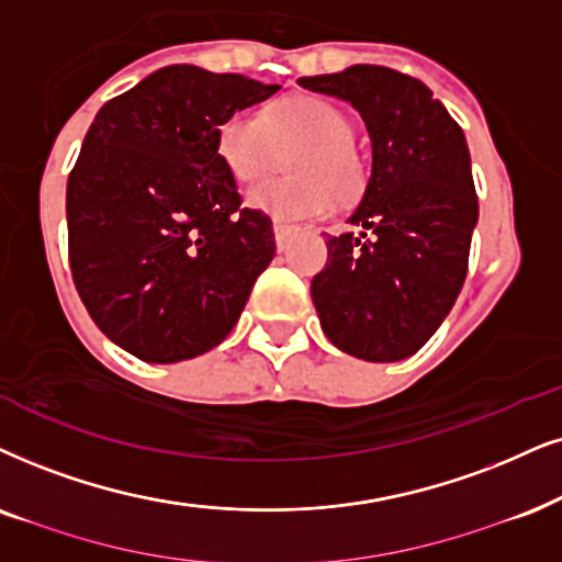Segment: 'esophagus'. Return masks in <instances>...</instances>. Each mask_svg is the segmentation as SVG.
I'll return each instance as SVG.
<instances>
[{
  "instance_id": "1",
  "label": "esophagus",
  "mask_w": 562,
  "mask_h": 562,
  "mask_svg": "<svg viewBox=\"0 0 562 562\" xmlns=\"http://www.w3.org/2000/svg\"><path fill=\"white\" fill-rule=\"evenodd\" d=\"M272 231H274V244H277V251H285L288 244H290V236H293V228H290V225L274 223V225H272Z\"/></svg>"
}]
</instances>
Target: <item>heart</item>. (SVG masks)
Returning a JSON list of instances; mask_svg holds the SVG:
<instances>
[{"label":"heart","instance_id":"obj_1","mask_svg":"<svg viewBox=\"0 0 562 562\" xmlns=\"http://www.w3.org/2000/svg\"><path fill=\"white\" fill-rule=\"evenodd\" d=\"M352 122L337 103L318 95H293L265 116L236 111L217 130V158L233 181L251 187L288 160L293 179L269 181L248 191L246 202L277 223L318 217L331 202H350L363 191L366 166L352 145Z\"/></svg>","mask_w":562,"mask_h":562}]
</instances>
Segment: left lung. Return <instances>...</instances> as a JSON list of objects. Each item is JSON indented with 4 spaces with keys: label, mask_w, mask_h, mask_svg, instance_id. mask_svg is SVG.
<instances>
[{
    "label": "left lung",
    "mask_w": 562,
    "mask_h": 562,
    "mask_svg": "<svg viewBox=\"0 0 562 562\" xmlns=\"http://www.w3.org/2000/svg\"><path fill=\"white\" fill-rule=\"evenodd\" d=\"M347 101L371 137V179L329 259L311 282L329 342L352 358H409L449 316L470 261L477 194L464 132L428 85L373 64L301 77ZM369 233L366 234L364 231Z\"/></svg>",
    "instance_id": "8db88e82"
}]
</instances>
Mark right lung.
<instances>
[{
	"instance_id": "right-lung-1",
	"label": "right lung",
	"mask_w": 562,
	"mask_h": 562,
	"mask_svg": "<svg viewBox=\"0 0 562 562\" xmlns=\"http://www.w3.org/2000/svg\"><path fill=\"white\" fill-rule=\"evenodd\" d=\"M280 85L173 64L98 111L67 183L69 267L105 337L147 363L217 347L274 257L217 158L225 116Z\"/></svg>"
}]
</instances>
